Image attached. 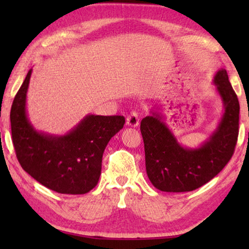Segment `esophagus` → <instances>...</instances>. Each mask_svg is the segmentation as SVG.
Listing matches in <instances>:
<instances>
[{"label": "esophagus", "mask_w": 249, "mask_h": 249, "mask_svg": "<svg viewBox=\"0 0 249 249\" xmlns=\"http://www.w3.org/2000/svg\"><path fill=\"white\" fill-rule=\"evenodd\" d=\"M126 124L128 126H132V127H136L140 124V115L136 111H133L129 115L126 117Z\"/></svg>", "instance_id": "34e87169"}]
</instances>
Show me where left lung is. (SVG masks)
I'll list each match as a JSON object with an SVG mask.
<instances>
[{"label":"left lung","mask_w":249,"mask_h":249,"mask_svg":"<svg viewBox=\"0 0 249 249\" xmlns=\"http://www.w3.org/2000/svg\"><path fill=\"white\" fill-rule=\"evenodd\" d=\"M224 113L214 132L196 148L183 147L168 128L163 116L151 111L141 123L147 176L156 189L188 192L213 179L234 154L238 136L239 102L225 69L214 75Z\"/></svg>","instance_id":"8db88e82"}]
</instances>
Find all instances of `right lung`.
<instances>
[{"label":"right lung","instance_id":"add662e5","mask_svg":"<svg viewBox=\"0 0 249 249\" xmlns=\"http://www.w3.org/2000/svg\"><path fill=\"white\" fill-rule=\"evenodd\" d=\"M32 71H28L11 108L16 157L29 176L50 190L62 195L88 193L99 182L105 147L123 128L125 117L89 114L65 135L38 132L26 111Z\"/></svg>","mask_w":249,"mask_h":249}]
</instances>
